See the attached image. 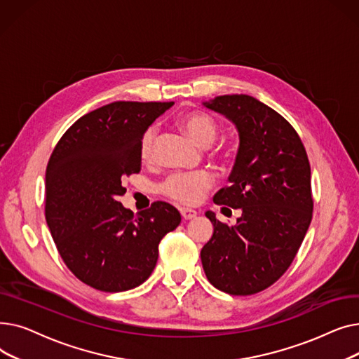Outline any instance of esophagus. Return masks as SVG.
<instances>
[{"label":"esophagus","instance_id":"esophagus-1","mask_svg":"<svg viewBox=\"0 0 359 359\" xmlns=\"http://www.w3.org/2000/svg\"><path fill=\"white\" fill-rule=\"evenodd\" d=\"M180 214H182L183 219H192V218L196 217V211L192 210V208H182Z\"/></svg>","mask_w":359,"mask_h":359}]
</instances>
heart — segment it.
I'll use <instances>...</instances> for the list:
<instances>
[{
  "instance_id": "obj_1",
  "label": "heart",
  "mask_w": 359,
  "mask_h": 359,
  "mask_svg": "<svg viewBox=\"0 0 359 359\" xmlns=\"http://www.w3.org/2000/svg\"><path fill=\"white\" fill-rule=\"evenodd\" d=\"M180 126L201 145H210L214 142L218 134V122L203 111H191L180 116ZM157 128L148 126L140 140V156L142 160H149L154 154ZM233 148L225 147L218 151L222 160H229L233 156ZM214 184V176L208 170H198V172H177L170 175L161 184V192L170 199L182 203L192 205L202 199L203 194L211 189Z\"/></svg>"
}]
</instances>
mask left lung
I'll list each match as a JSON object with an SVG mask.
<instances>
[{
    "mask_svg": "<svg viewBox=\"0 0 359 359\" xmlns=\"http://www.w3.org/2000/svg\"><path fill=\"white\" fill-rule=\"evenodd\" d=\"M233 121L240 148L230 186L217 205L241 210L236 225H214L201 260L211 284L231 295L266 290L287 272L313 218L311 170L292 125L272 107L246 94H227L203 103Z\"/></svg>",
    "mask_w": 359,
    "mask_h": 359,
    "instance_id": "obj_1",
    "label": "left lung"
}]
</instances>
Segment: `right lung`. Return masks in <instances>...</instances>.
Listing matches in <instances>:
<instances>
[{
	"instance_id": "1",
	"label": "right lung",
	"mask_w": 359,
	"mask_h": 359,
	"mask_svg": "<svg viewBox=\"0 0 359 359\" xmlns=\"http://www.w3.org/2000/svg\"><path fill=\"white\" fill-rule=\"evenodd\" d=\"M173 102H113L74 122L46 167L45 217L67 268L86 285L122 292L154 271L161 238L182 221L157 201L134 214L118 201L141 172L140 140Z\"/></svg>"
}]
</instances>
